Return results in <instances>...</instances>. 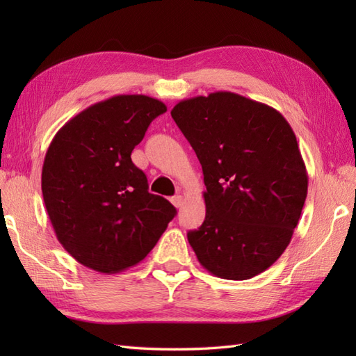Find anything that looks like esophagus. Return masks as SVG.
Here are the masks:
<instances>
[{"label": "esophagus", "instance_id": "1", "mask_svg": "<svg viewBox=\"0 0 356 356\" xmlns=\"http://www.w3.org/2000/svg\"><path fill=\"white\" fill-rule=\"evenodd\" d=\"M171 203L176 208H182L184 207V195H180V194H177V195H174V197L171 199Z\"/></svg>", "mask_w": 356, "mask_h": 356}]
</instances>
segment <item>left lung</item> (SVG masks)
Returning <instances> with one entry per match:
<instances>
[{
  "label": "left lung",
  "instance_id": "left-lung-1",
  "mask_svg": "<svg viewBox=\"0 0 356 356\" xmlns=\"http://www.w3.org/2000/svg\"><path fill=\"white\" fill-rule=\"evenodd\" d=\"M203 171L207 216L188 241L211 274L248 280L291 243L307 195V171L289 122L275 108L231 92L174 105Z\"/></svg>",
  "mask_w": 356,
  "mask_h": 356
}]
</instances>
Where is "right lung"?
<instances>
[{
	"mask_svg": "<svg viewBox=\"0 0 356 356\" xmlns=\"http://www.w3.org/2000/svg\"><path fill=\"white\" fill-rule=\"evenodd\" d=\"M166 105L145 95H118L90 105L55 134L41 188L56 238L78 263L116 274L142 261L176 208L148 193L131 162L151 120Z\"/></svg>",
	"mask_w": 356,
	"mask_h": 356,
	"instance_id": "right-lung-1",
	"label": "right lung"
}]
</instances>
